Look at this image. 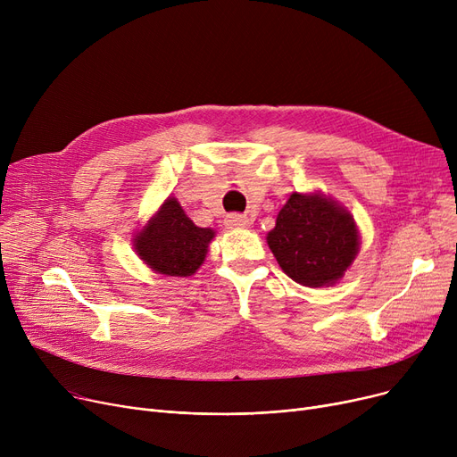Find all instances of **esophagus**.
<instances>
[{
  "mask_svg": "<svg viewBox=\"0 0 457 457\" xmlns=\"http://www.w3.org/2000/svg\"><path fill=\"white\" fill-rule=\"evenodd\" d=\"M226 226L228 228H248L250 226V219H248L246 214H228Z\"/></svg>",
  "mask_w": 457,
  "mask_h": 457,
  "instance_id": "esophagus-1",
  "label": "esophagus"
}]
</instances>
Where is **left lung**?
Listing matches in <instances>:
<instances>
[{
  "label": "left lung",
  "instance_id": "left-lung-1",
  "mask_svg": "<svg viewBox=\"0 0 457 457\" xmlns=\"http://www.w3.org/2000/svg\"><path fill=\"white\" fill-rule=\"evenodd\" d=\"M281 270L305 287L337 283L359 252L353 216L320 192H293L267 235Z\"/></svg>",
  "mask_w": 457,
  "mask_h": 457
}]
</instances>
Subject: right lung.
<instances>
[{
	"label": "right lung",
	"mask_w": 457,
	"mask_h": 457,
	"mask_svg": "<svg viewBox=\"0 0 457 457\" xmlns=\"http://www.w3.org/2000/svg\"><path fill=\"white\" fill-rule=\"evenodd\" d=\"M212 237L211 228H198L179 202L168 196L148 224L135 235L133 246L157 274L187 278L202 267Z\"/></svg>",
	"instance_id": "right-lung-1"
}]
</instances>
